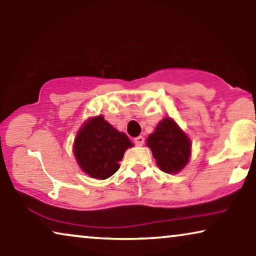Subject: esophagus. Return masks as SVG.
<instances>
[{
  "label": "esophagus",
  "mask_w": 256,
  "mask_h": 256,
  "mask_svg": "<svg viewBox=\"0 0 256 256\" xmlns=\"http://www.w3.org/2000/svg\"><path fill=\"white\" fill-rule=\"evenodd\" d=\"M144 142V136H136V138H134V144H136V146H142Z\"/></svg>",
  "instance_id": "1"
}]
</instances>
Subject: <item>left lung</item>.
I'll return each mask as SVG.
<instances>
[{
  "label": "left lung",
  "mask_w": 256,
  "mask_h": 256,
  "mask_svg": "<svg viewBox=\"0 0 256 256\" xmlns=\"http://www.w3.org/2000/svg\"><path fill=\"white\" fill-rule=\"evenodd\" d=\"M156 164L166 174H177L188 164L190 140L171 118H163L147 139Z\"/></svg>",
  "instance_id": "obj_1"
}]
</instances>
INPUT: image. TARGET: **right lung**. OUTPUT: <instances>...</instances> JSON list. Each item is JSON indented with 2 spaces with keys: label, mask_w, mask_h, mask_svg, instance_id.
Returning <instances> with one entry per match:
<instances>
[{
  "label": "right lung",
  "mask_w": 256,
  "mask_h": 256,
  "mask_svg": "<svg viewBox=\"0 0 256 256\" xmlns=\"http://www.w3.org/2000/svg\"><path fill=\"white\" fill-rule=\"evenodd\" d=\"M133 144L102 115L90 118L77 133L74 154L84 172L95 179H106L120 169L124 152Z\"/></svg>",
  "instance_id": "add662e5"
}]
</instances>
